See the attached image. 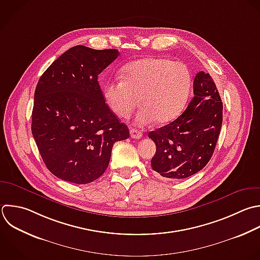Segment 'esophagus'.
<instances>
[{
  "label": "esophagus",
  "mask_w": 260,
  "mask_h": 260,
  "mask_svg": "<svg viewBox=\"0 0 260 260\" xmlns=\"http://www.w3.org/2000/svg\"><path fill=\"white\" fill-rule=\"evenodd\" d=\"M130 135H131V137L134 138V139H140V138L142 137V132L139 131V130H137V129H135V128H132V129L130 130Z\"/></svg>",
  "instance_id": "34e87169"
}]
</instances>
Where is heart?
<instances>
[{
    "label": "heart",
    "instance_id": "obj_1",
    "mask_svg": "<svg viewBox=\"0 0 260 260\" xmlns=\"http://www.w3.org/2000/svg\"><path fill=\"white\" fill-rule=\"evenodd\" d=\"M121 78L105 84V100L120 118H128L140 103L142 107L136 115L139 125L154 120L160 125L174 121L185 109L192 87L187 66L166 58L129 63L122 68Z\"/></svg>",
    "mask_w": 260,
    "mask_h": 260
}]
</instances>
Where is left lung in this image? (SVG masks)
Returning <instances> with one entry per match:
<instances>
[{
	"instance_id": "1",
	"label": "left lung",
	"mask_w": 260,
	"mask_h": 260,
	"mask_svg": "<svg viewBox=\"0 0 260 260\" xmlns=\"http://www.w3.org/2000/svg\"><path fill=\"white\" fill-rule=\"evenodd\" d=\"M194 98L172 123L150 131L155 143L152 170L169 179H185L202 170L211 158L222 123V103L208 73L193 81Z\"/></svg>"
}]
</instances>
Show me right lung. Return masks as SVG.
I'll use <instances>...</instances> for the list:
<instances>
[{
	"label": "right lung",
	"instance_id": "obj_1",
	"mask_svg": "<svg viewBox=\"0 0 260 260\" xmlns=\"http://www.w3.org/2000/svg\"><path fill=\"white\" fill-rule=\"evenodd\" d=\"M118 56L115 49L75 46L38 82L31 132L45 165L59 179L75 184L96 180L109 166L114 143L130 136L98 81Z\"/></svg>",
	"mask_w": 260,
	"mask_h": 260
}]
</instances>
